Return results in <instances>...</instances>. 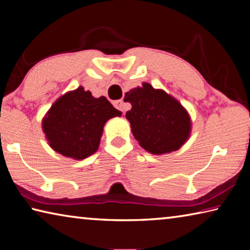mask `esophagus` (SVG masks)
I'll return each instance as SVG.
<instances>
[{
  "instance_id": "1",
  "label": "esophagus",
  "mask_w": 250,
  "mask_h": 250,
  "mask_svg": "<svg viewBox=\"0 0 250 250\" xmlns=\"http://www.w3.org/2000/svg\"><path fill=\"white\" fill-rule=\"evenodd\" d=\"M113 105H115L118 110H120V111H124V105H125L124 100H116L115 103H113Z\"/></svg>"
}]
</instances>
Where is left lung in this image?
I'll return each mask as SVG.
<instances>
[{
    "instance_id": "8db88e82",
    "label": "left lung",
    "mask_w": 250,
    "mask_h": 250,
    "mask_svg": "<svg viewBox=\"0 0 250 250\" xmlns=\"http://www.w3.org/2000/svg\"><path fill=\"white\" fill-rule=\"evenodd\" d=\"M125 101L132 108L125 118L135 140L152 154L179 150L191 134V118L179 101L162 89L143 83L125 92Z\"/></svg>"
}]
</instances>
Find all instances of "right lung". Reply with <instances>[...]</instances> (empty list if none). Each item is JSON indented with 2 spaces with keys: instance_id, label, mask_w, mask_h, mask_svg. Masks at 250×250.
Segmentation results:
<instances>
[{
  "instance_id": "right-lung-1",
  "label": "right lung",
  "mask_w": 250,
  "mask_h": 250,
  "mask_svg": "<svg viewBox=\"0 0 250 250\" xmlns=\"http://www.w3.org/2000/svg\"><path fill=\"white\" fill-rule=\"evenodd\" d=\"M120 116L105 97L95 98L80 86L55 101L42 126L53 150L67 158L83 160L98 150L105 122Z\"/></svg>"
}]
</instances>
